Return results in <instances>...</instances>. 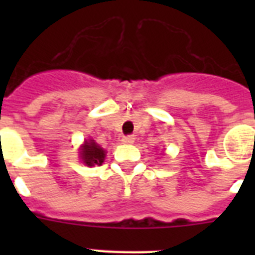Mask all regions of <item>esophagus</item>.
<instances>
[{"mask_svg": "<svg viewBox=\"0 0 255 255\" xmlns=\"http://www.w3.org/2000/svg\"><path fill=\"white\" fill-rule=\"evenodd\" d=\"M121 141H123L124 144H132L135 141V138L132 135H126V136H124Z\"/></svg>", "mask_w": 255, "mask_h": 255, "instance_id": "obj_1", "label": "esophagus"}]
</instances>
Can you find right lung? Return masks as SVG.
<instances>
[{
	"mask_svg": "<svg viewBox=\"0 0 255 255\" xmlns=\"http://www.w3.org/2000/svg\"><path fill=\"white\" fill-rule=\"evenodd\" d=\"M105 149L101 148L94 140H88L80 149V155L82 159L87 166H94V164H101L105 161Z\"/></svg>",
	"mask_w": 255,
	"mask_h": 255,
	"instance_id": "1",
	"label": "right lung"
}]
</instances>
